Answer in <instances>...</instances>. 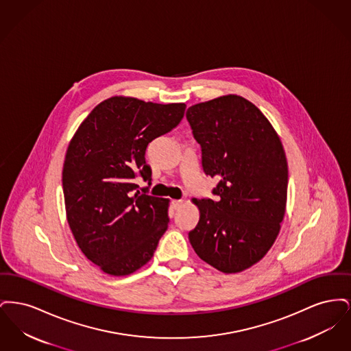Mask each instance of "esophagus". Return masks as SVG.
<instances>
[{
	"label": "esophagus",
	"instance_id": "34e87169",
	"mask_svg": "<svg viewBox=\"0 0 351 351\" xmlns=\"http://www.w3.org/2000/svg\"><path fill=\"white\" fill-rule=\"evenodd\" d=\"M171 204H172L173 209H179L182 206V204H183V200H172Z\"/></svg>",
	"mask_w": 351,
	"mask_h": 351
}]
</instances>
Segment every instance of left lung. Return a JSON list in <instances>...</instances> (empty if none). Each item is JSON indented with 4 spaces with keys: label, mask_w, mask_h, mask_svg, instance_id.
Masks as SVG:
<instances>
[{
    "label": "left lung",
    "mask_w": 351,
    "mask_h": 351,
    "mask_svg": "<svg viewBox=\"0 0 351 351\" xmlns=\"http://www.w3.org/2000/svg\"><path fill=\"white\" fill-rule=\"evenodd\" d=\"M185 116L204 172L217 180L215 200L193 199L200 219L189 242L218 271L241 272L267 254L280 230L288 186L283 145L263 113L237 95L196 104Z\"/></svg>",
    "instance_id": "left-lung-1"
}]
</instances>
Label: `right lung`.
I'll return each mask as SVG.
<instances>
[{
	"label": "right lung",
	"instance_id": "1",
	"mask_svg": "<svg viewBox=\"0 0 351 351\" xmlns=\"http://www.w3.org/2000/svg\"><path fill=\"white\" fill-rule=\"evenodd\" d=\"M185 104L110 97L73 135L63 166L68 223L84 255L109 275L145 266L168 228V200L149 195L145 154L183 119ZM149 181L138 191L133 179Z\"/></svg>",
	"mask_w": 351,
	"mask_h": 351
}]
</instances>
